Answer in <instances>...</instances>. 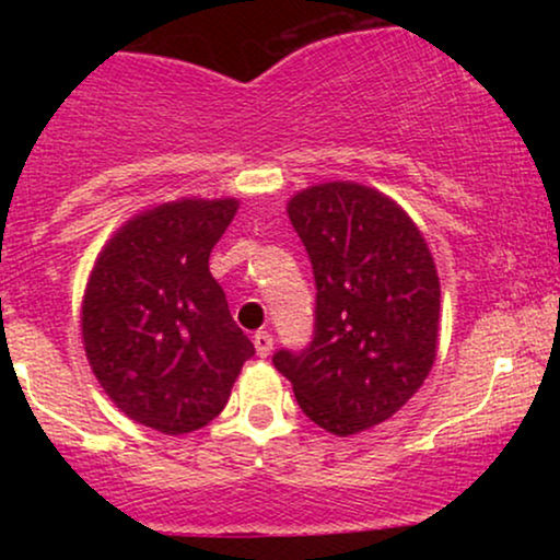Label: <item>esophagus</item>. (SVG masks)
<instances>
[{"mask_svg":"<svg viewBox=\"0 0 560 560\" xmlns=\"http://www.w3.org/2000/svg\"><path fill=\"white\" fill-rule=\"evenodd\" d=\"M253 342H255V352H258L260 358H268L271 355V350H273V337L268 331H258L253 337Z\"/></svg>","mask_w":560,"mask_h":560,"instance_id":"34e87169","label":"esophagus"}]
</instances>
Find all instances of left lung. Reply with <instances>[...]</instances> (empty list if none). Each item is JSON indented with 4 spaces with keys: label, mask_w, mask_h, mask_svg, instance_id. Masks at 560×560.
Returning a JSON list of instances; mask_svg holds the SVG:
<instances>
[{
    "label": "left lung",
    "mask_w": 560,
    "mask_h": 560,
    "mask_svg": "<svg viewBox=\"0 0 560 560\" xmlns=\"http://www.w3.org/2000/svg\"><path fill=\"white\" fill-rule=\"evenodd\" d=\"M316 279L305 350H279L302 413L350 436L392 419L436 358L440 279L419 226L371 186L329 182L289 199Z\"/></svg>",
    "instance_id": "8db88e82"
}]
</instances>
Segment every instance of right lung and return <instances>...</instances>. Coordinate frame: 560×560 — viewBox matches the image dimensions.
I'll use <instances>...</instances> for the list:
<instances>
[{"mask_svg": "<svg viewBox=\"0 0 560 560\" xmlns=\"http://www.w3.org/2000/svg\"><path fill=\"white\" fill-rule=\"evenodd\" d=\"M236 208L234 197H184L144 210L107 240L89 276V365L128 419L155 432L208 427L255 355L208 266Z\"/></svg>", "mask_w": 560, "mask_h": 560, "instance_id": "1", "label": "right lung"}]
</instances>
